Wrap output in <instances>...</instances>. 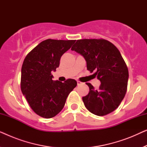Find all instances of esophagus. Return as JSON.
<instances>
[{"mask_svg":"<svg viewBox=\"0 0 147 147\" xmlns=\"http://www.w3.org/2000/svg\"><path fill=\"white\" fill-rule=\"evenodd\" d=\"M77 83H78V86L82 85V84H84L83 82H80V81H77Z\"/></svg>","mask_w":147,"mask_h":147,"instance_id":"1","label":"esophagus"}]
</instances>
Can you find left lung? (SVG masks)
I'll list each match as a JSON object with an SVG mask.
<instances>
[{
  "label": "left lung",
  "mask_w": 147,
  "mask_h": 147,
  "mask_svg": "<svg viewBox=\"0 0 147 147\" xmlns=\"http://www.w3.org/2000/svg\"><path fill=\"white\" fill-rule=\"evenodd\" d=\"M86 59L87 69L101 82L95 90L90 83L87 96L82 98L86 108L97 116H105L118 107L127 90L128 70L119 50L103 39L77 40L71 49Z\"/></svg>",
  "instance_id": "1"
}]
</instances>
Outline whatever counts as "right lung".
<instances>
[{
	"label": "right lung",
	"mask_w": 147,
	"mask_h": 147,
	"mask_svg": "<svg viewBox=\"0 0 147 147\" xmlns=\"http://www.w3.org/2000/svg\"><path fill=\"white\" fill-rule=\"evenodd\" d=\"M76 40L46 39L32 49L21 68V88L32 110L37 115L51 118L59 114L70 92L77 86L74 79L53 81L51 71L59 67L62 55Z\"/></svg>",
	"instance_id": "obj_1"
}]
</instances>
